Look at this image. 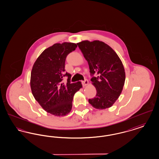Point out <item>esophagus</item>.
Masks as SVG:
<instances>
[{
	"instance_id": "obj_1",
	"label": "esophagus",
	"mask_w": 159,
	"mask_h": 159,
	"mask_svg": "<svg viewBox=\"0 0 159 159\" xmlns=\"http://www.w3.org/2000/svg\"><path fill=\"white\" fill-rule=\"evenodd\" d=\"M82 85L83 86H86V85H88V84L89 82H88V80L87 79H86V80H84V81H82Z\"/></svg>"
}]
</instances>
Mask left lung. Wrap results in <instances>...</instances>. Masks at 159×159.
<instances>
[{"mask_svg": "<svg viewBox=\"0 0 159 159\" xmlns=\"http://www.w3.org/2000/svg\"><path fill=\"white\" fill-rule=\"evenodd\" d=\"M89 64L91 81L96 95L89 103L98 109L111 107L121 95L125 80V73L121 59L114 50L98 40L83 41L77 43Z\"/></svg>", "mask_w": 159, "mask_h": 159, "instance_id": "1", "label": "left lung"}]
</instances>
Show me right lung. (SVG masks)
<instances>
[{
  "label": "right lung",
  "mask_w": 159,
  "mask_h": 159,
  "mask_svg": "<svg viewBox=\"0 0 159 159\" xmlns=\"http://www.w3.org/2000/svg\"><path fill=\"white\" fill-rule=\"evenodd\" d=\"M72 43H56L43 51L34 64L30 85L35 100L47 112L57 116L68 114L76 92L82 88L80 82L70 83L71 75L65 72L67 56L75 50ZM68 77L66 84L64 76Z\"/></svg>",
  "instance_id": "right-lung-1"
}]
</instances>
